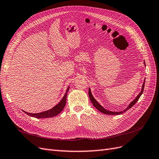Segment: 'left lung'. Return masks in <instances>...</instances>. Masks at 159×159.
<instances>
[{
  "instance_id": "8db88e82",
  "label": "left lung",
  "mask_w": 159,
  "mask_h": 159,
  "mask_svg": "<svg viewBox=\"0 0 159 159\" xmlns=\"http://www.w3.org/2000/svg\"><path fill=\"white\" fill-rule=\"evenodd\" d=\"M144 64H145V61H144ZM145 80L144 81V83H143V87H142V90H141V91L140 92V93H139V94L137 95V97L135 98V99H134V101H133V102L129 104V105L127 107V108L126 109H125V110L123 111L113 112V111H107V110H106V109H105L103 107L101 106V105L98 103L97 101H95V99L93 97L92 94H91V93L90 89H89V99H90V100H91V103H93V106H94L96 109H97L98 111H99L100 112H102V113H104V114H107V115H120V114H121V113H124V112H125L126 111H127V110L129 109L130 108H131V107L133 106V105L137 102V101L139 100V98H140L141 95H142V93H143V92L144 87H145Z\"/></svg>"
}]
</instances>
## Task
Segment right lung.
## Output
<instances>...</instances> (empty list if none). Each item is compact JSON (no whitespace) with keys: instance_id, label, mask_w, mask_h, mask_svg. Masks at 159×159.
<instances>
[{"instance_id":"1","label":"right lung","mask_w":159,"mask_h":159,"mask_svg":"<svg viewBox=\"0 0 159 159\" xmlns=\"http://www.w3.org/2000/svg\"><path fill=\"white\" fill-rule=\"evenodd\" d=\"M69 88H68L66 90V92L64 95V96L62 98V99L60 101V102L56 105L55 107H53L52 109L46 111H44L42 113H28V112H25V113H26L28 115H30L31 117H36L38 119H40V118H48V117H54L56 115H58L63 109L64 108L66 103V98H67V95H68V92L69 91Z\"/></svg>"}]
</instances>
